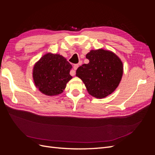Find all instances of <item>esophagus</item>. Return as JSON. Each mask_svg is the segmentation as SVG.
I'll return each mask as SVG.
<instances>
[{
	"instance_id": "obj_1",
	"label": "esophagus",
	"mask_w": 155,
	"mask_h": 155,
	"mask_svg": "<svg viewBox=\"0 0 155 155\" xmlns=\"http://www.w3.org/2000/svg\"><path fill=\"white\" fill-rule=\"evenodd\" d=\"M78 67H79L78 64H76L74 65V70H71V72H70V74H71V76H75V74H76V70L78 68Z\"/></svg>"
}]
</instances>
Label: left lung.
Listing matches in <instances>:
<instances>
[{"instance_id":"1","label":"left lung","mask_w":155,"mask_h":155,"mask_svg":"<svg viewBox=\"0 0 155 155\" xmlns=\"http://www.w3.org/2000/svg\"><path fill=\"white\" fill-rule=\"evenodd\" d=\"M89 60L76 70V76L85 84L89 94L104 98L113 92L123 75V63L115 54L109 50H91L86 55Z\"/></svg>"}]
</instances>
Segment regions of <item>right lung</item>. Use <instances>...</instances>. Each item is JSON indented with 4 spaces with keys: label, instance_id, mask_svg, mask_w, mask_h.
<instances>
[{
    "label": "right lung",
    "instance_id": "1",
    "mask_svg": "<svg viewBox=\"0 0 155 155\" xmlns=\"http://www.w3.org/2000/svg\"><path fill=\"white\" fill-rule=\"evenodd\" d=\"M72 66L59 54L48 53L37 61L33 69L35 85L47 96L62 93L67 83L72 78L70 71Z\"/></svg>",
    "mask_w": 155,
    "mask_h": 155
}]
</instances>
